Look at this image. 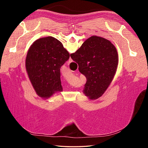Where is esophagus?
I'll use <instances>...</instances> for the list:
<instances>
[{"mask_svg": "<svg viewBox=\"0 0 148 148\" xmlns=\"http://www.w3.org/2000/svg\"><path fill=\"white\" fill-rule=\"evenodd\" d=\"M73 60H72V59H71V57H70V59H69V63H71V62H72Z\"/></svg>", "mask_w": 148, "mask_h": 148, "instance_id": "obj_1", "label": "esophagus"}]
</instances>
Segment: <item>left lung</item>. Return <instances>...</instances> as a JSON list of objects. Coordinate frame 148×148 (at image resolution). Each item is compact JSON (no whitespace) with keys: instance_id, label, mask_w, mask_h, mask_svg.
<instances>
[{"instance_id":"obj_1","label":"left lung","mask_w":148,"mask_h":148,"mask_svg":"<svg viewBox=\"0 0 148 148\" xmlns=\"http://www.w3.org/2000/svg\"><path fill=\"white\" fill-rule=\"evenodd\" d=\"M69 57L61 42L52 36L40 38L30 46L26 58V69L39 97L47 99L62 91L60 67Z\"/></svg>"}]
</instances>
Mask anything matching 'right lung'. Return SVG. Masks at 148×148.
Masks as SVG:
<instances>
[{"instance_id": "obj_1", "label": "right lung", "mask_w": 148, "mask_h": 148, "mask_svg": "<svg viewBox=\"0 0 148 148\" xmlns=\"http://www.w3.org/2000/svg\"><path fill=\"white\" fill-rule=\"evenodd\" d=\"M70 57L86 78L83 93L89 99H98L109 87L117 71L119 56L115 47L109 40L92 36Z\"/></svg>"}]
</instances>
